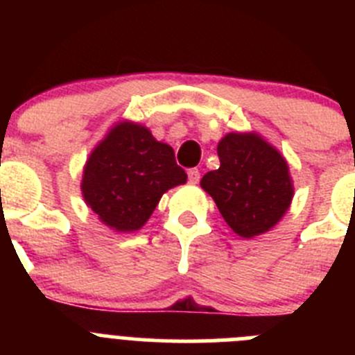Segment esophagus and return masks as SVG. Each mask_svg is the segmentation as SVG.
Segmentation results:
<instances>
[{
    "mask_svg": "<svg viewBox=\"0 0 355 355\" xmlns=\"http://www.w3.org/2000/svg\"><path fill=\"white\" fill-rule=\"evenodd\" d=\"M199 180H200V172L197 171V168H190V171H188V181H190L192 184H196L199 183Z\"/></svg>",
    "mask_w": 355,
    "mask_h": 355,
    "instance_id": "1",
    "label": "esophagus"
}]
</instances>
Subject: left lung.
<instances>
[{
    "label": "left lung",
    "mask_w": 355,
    "mask_h": 355,
    "mask_svg": "<svg viewBox=\"0 0 355 355\" xmlns=\"http://www.w3.org/2000/svg\"><path fill=\"white\" fill-rule=\"evenodd\" d=\"M216 153L220 167L202 175L200 187L238 236L270 231L293 199L286 159L256 133H227Z\"/></svg>",
    "instance_id": "8db88e82"
}]
</instances>
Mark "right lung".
<instances>
[{"instance_id":"right-lung-1","label":"right lung","mask_w":355,"mask_h":355,"mask_svg":"<svg viewBox=\"0 0 355 355\" xmlns=\"http://www.w3.org/2000/svg\"><path fill=\"white\" fill-rule=\"evenodd\" d=\"M187 183L174 149L146 126L117 122L85 163L81 193L99 220L117 233L139 231L167 190Z\"/></svg>"}]
</instances>
